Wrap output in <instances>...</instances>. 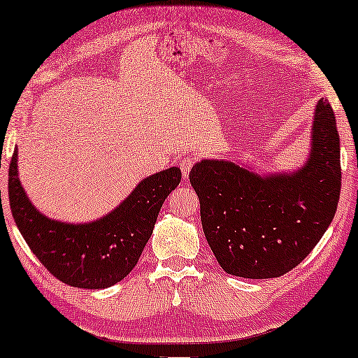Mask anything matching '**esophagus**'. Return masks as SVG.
Returning <instances> with one entry per match:
<instances>
[{
    "label": "esophagus",
    "mask_w": 358,
    "mask_h": 358,
    "mask_svg": "<svg viewBox=\"0 0 358 358\" xmlns=\"http://www.w3.org/2000/svg\"><path fill=\"white\" fill-rule=\"evenodd\" d=\"M192 166H194V158H190V156H185V158L180 161V171H182L184 179L189 178Z\"/></svg>",
    "instance_id": "34e87169"
}]
</instances>
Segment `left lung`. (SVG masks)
Wrapping results in <instances>:
<instances>
[{"label": "left lung", "instance_id": "8db88e82", "mask_svg": "<svg viewBox=\"0 0 358 358\" xmlns=\"http://www.w3.org/2000/svg\"><path fill=\"white\" fill-rule=\"evenodd\" d=\"M205 238L227 273L273 278L320 243L341 194V140L331 104L317 102L306 163L257 174L233 161L202 159L190 171Z\"/></svg>", "mask_w": 358, "mask_h": 358}]
</instances>
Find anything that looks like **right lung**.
<instances>
[{"mask_svg": "<svg viewBox=\"0 0 358 358\" xmlns=\"http://www.w3.org/2000/svg\"><path fill=\"white\" fill-rule=\"evenodd\" d=\"M180 182L169 168L141 179L124 202L87 223L48 218L34 207L19 180L17 148L9 164V205L22 238L58 280L78 288H107L136 266L164 200Z\"/></svg>", "mask_w": 358, "mask_h": 358, "instance_id": "obj_1", "label": "right lung"}]
</instances>
